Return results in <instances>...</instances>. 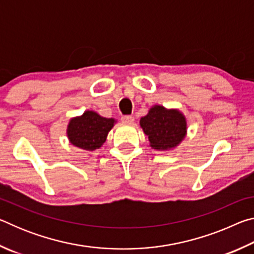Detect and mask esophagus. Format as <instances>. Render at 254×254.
I'll return each instance as SVG.
<instances>
[{"label": "esophagus", "mask_w": 254, "mask_h": 254, "mask_svg": "<svg viewBox=\"0 0 254 254\" xmlns=\"http://www.w3.org/2000/svg\"><path fill=\"white\" fill-rule=\"evenodd\" d=\"M121 121L126 124H132L134 122V118L131 117V115H123L121 118Z\"/></svg>", "instance_id": "1"}]
</instances>
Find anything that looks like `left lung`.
<instances>
[{"label": "left lung", "instance_id": "1", "mask_svg": "<svg viewBox=\"0 0 254 254\" xmlns=\"http://www.w3.org/2000/svg\"><path fill=\"white\" fill-rule=\"evenodd\" d=\"M141 127L157 150H169L180 143L186 134V120L179 111L154 106L140 120Z\"/></svg>", "mask_w": 254, "mask_h": 254}]
</instances>
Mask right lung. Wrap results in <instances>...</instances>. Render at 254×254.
Here are the masks:
<instances>
[{
  "instance_id": "right-lung-1",
  "label": "right lung",
  "mask_w": 254,
  "mask_h": 254,
  "mask_svg": "<svg viewBox=\"0 0 254 254\" xmlns=\"http://www.w3.org/2000/svg\"><path fill=\"white\" fill-rule=\"evenodd\" d=\"M114 122V119L103 118L95 112L87 111L81 117L71 120L67 134L76 147L93 151L105 142Z\"/></svg>"
}]
</instances>
